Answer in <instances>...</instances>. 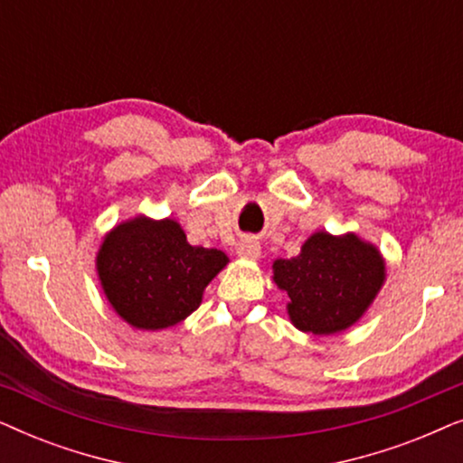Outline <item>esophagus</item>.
<instances>
[{"mask_svg":"<svg viewBox=\"0 0 463 463\" xmlns=\"http://www.w3.org/2000/svg\"><path fill=\"white\" fill-rule=\"evenodd\" d=\"M238 252H240V255H242V257L257 259L259 255H261V244H259L255 238H244V240H240Z\"/></svg>","mask_w":463,"mask_h":463,"instance_id":"esophagus-1","label":"esophagus"}]
</instances>
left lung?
I'll return each mask as SVG.
<instances>
[{
	"mask_svg": "<svg viewBox=\"0 0 463 463\" xmlns=\"http://www.w3.org/2000/svg\"><path fill=\"white\" fill-rule=\"evenodd\" d=\"M375 246L354 233H314L293 259L274 261V280L288 295V316L299 331L331 335L352 326L383 284Z\"/></svg>",
	"mask_w": 463,
	"mask_h": 463,
	"instance_id": "obj_1",
	"label": "left lung"
}]
</instances>
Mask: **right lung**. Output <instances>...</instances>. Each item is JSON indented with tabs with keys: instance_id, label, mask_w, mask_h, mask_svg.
<instances>
[{
	"instance_id": "add662e5",
	"label": "right lung",
	"mask_w": 463,
	"mask_h": 463,
	"mask_svg": "<svg viewBox=\"0 0 463 463\" xmlns=\"http://www.w3.org/2000/svg\"><path fill=\"white\" fill-rule=\"evenodd\" d=\"M225 263V252L189 244L176 221L145 217L118 225L97 257L113 309L147 331L173 326L198 309L202 290Z\"/></svg>"
}]
</instances>
